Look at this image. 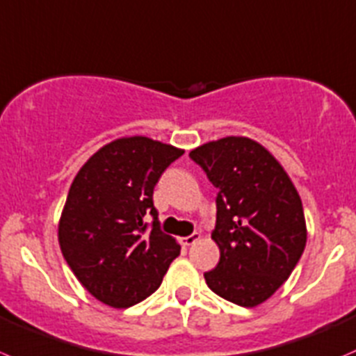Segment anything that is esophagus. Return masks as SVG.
Listing matches in <instances>:
<instances>
[{"instance_id": "1", "label": "esophagus", "mask_w": 356, "mask_h": 356, "mask_svg": "<svg viewBox=\"0 0 356 356\" xmlns=\"http://www.w3.org/2000/svg\"><path fill=\"white\" fill-rule=\"evenodd\" d=\"M199 238H200L199 232H193V234H190V235H186V237H183L181 242L185 245H192V244H195V242L199 241Z\"/></svg>"}]
</instances>
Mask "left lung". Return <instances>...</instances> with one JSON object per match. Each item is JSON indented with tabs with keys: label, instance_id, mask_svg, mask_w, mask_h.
<instances>
[{
	"label": "left lung",
	"instance_id": "obj_1",
	"mask_svg": "<svg viewBox=\"0 0 356 356\" xmlns=\"http://www.w3.org/2000/svg\"><path fill=\"white\" fill-rule=\"evenodd\" d=\"M190 159L218 188L211 237L220 263L204 273L206 284L238 306L261 305L289 279L305 251L298 190L265 147L242 136L197 147Z\"/></svg>",
	"mask_w": 356,
	"mask_h": 356
}]
</instances>
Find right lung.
<instances>
[{"label":"right lung","instance_id":"add662e5","mask_svg":"<svg viewBox=\"0 0 356 356\" xmlns=\"http://www.w3.org/2000/svg\"><path fill=\"white\" fill-rule=\"evenodd\" d=\"M183 150L147 136L119 138L88 159L70 185L58 225L67 265L84 289L114 308L149 298L179 244L161 230L154 186ZM153 216L152 224L143 218Z\"/></svg>","mask_w":356,"mask_h":356}]
</instances>
